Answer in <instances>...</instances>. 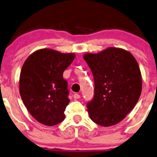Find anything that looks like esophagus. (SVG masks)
<instances>
[{
  "label": "esophagus",
  "instance_id": "esophagus-1",
  "mask_svg": "<svg viewBox=\"0 0 157 157\" xmlns=\"http://www.w3.org/2000/svg\"><path fill=\"white\" fill-rule=\"evenodd\" d=\"M73 97H74V98H75V100H78V99H79V98H80V95H79L78 94H75Z\"/></svg>",
  "mask_w": 157,
  "mask_h": 157
}]
</instances>
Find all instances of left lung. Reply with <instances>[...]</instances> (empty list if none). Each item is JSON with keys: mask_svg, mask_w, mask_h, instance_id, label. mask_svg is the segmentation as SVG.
Segmentation results:
<instances>
[{"mask_svg": "<svg viewBox=\"0 0 157 157\" xmlns=\"http://www.w3.org/2000/svg\"><path fill=\"white\" fill-rule=\"evenodd\" d=\"M94 79V96L87 104L93 122L103 127L116 125L138 101L142 90L140 67L129 51L107 48L83 56Z\"/></svg>", "mask_w": 157, "mask_h": 157, "instance_id": "obj_1", "label": "left lung"}]
</instances>
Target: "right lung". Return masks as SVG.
<instances>
[{"label": "right lung", "mask_w": 157, "mask_h": 157, "mask_svg": "<svg viewBox=\"0 0 157 157\" xmlns=\"http://www.w3.org/2000/svg\"><path fill=\"white\" fill-rule=\"evenodd\" d=\"M75 57L73 53L44 48L25 59L19 76V94L29 113L43 125L53 126L65 119L69 103L63 73Z\"/></svg>", "instance_id": "right-lung-1"}]
</instances>
